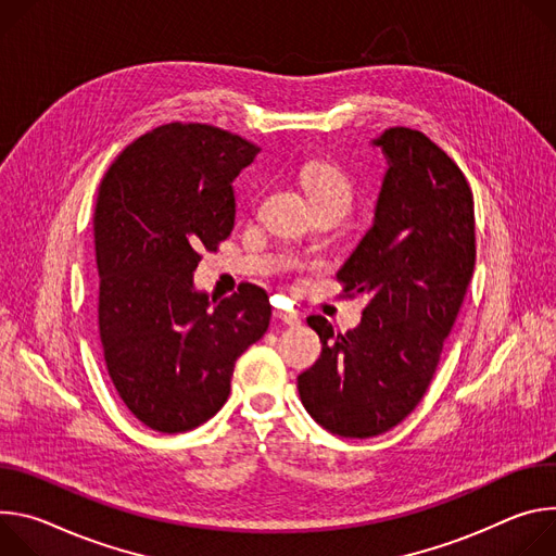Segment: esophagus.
<instances>
[{"label": "esophagus", "instance_id": "obj_1", "mask_svg": "<svg viewBox=\"0 0 556 556\" xmlns=\"http://www.w3.org/2000/svg\"><path fill=\"white\" fill-rule=\"evenodd\" d=\"M274 318H276V320H280V323H285V325H289V327L300 325V318H298V314H293V312L276 309V312H274Z\"/></svg>", "mask_w": 556, "mask_h": 556}]
</instances>
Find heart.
Listing matches in <instances>:
<instances>
[{
    "instance_id": "obj_1",
    "label": "heart",
    "mask_w": 556,
    "mask_h": 556,
    "mask_svg": "<svg viewBox=\"0 0 556 556\" xmlns=\"http://www.w3.org/2000/svg\"><path fill=\"white\" fill-rule=\"evenodd\" d=\"M300 178H302V185L306 188V192H309L314 203L333 201V199L349 201V194H351L349 178L333 163L309 161L302 167Z\"/></svg>"
}]
</instances>
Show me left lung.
<instances>
[{
    "mask_svg": "<svg viewBox=\"0 0 556 556\" xmlns=\"http://www.w3.org/2000/svg\"><path fill=\"white\" fill-rule=\"evenodd\" d=\"M374 146L389 163L374 225L338 271L346 295H366L362 323L336 333L306 318L323 353L298 376L306 413L355 440L387 433L419 404L475 269L472 192L457 163L410 128Z\"/></svg>",
    "mask_w": 556,
    "mask_h": 556,
    "instance_id": "1",
    "label": "left lung"
}]
</instances>
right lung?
I'll return each mask as SVG.
<instances>
[{
    "instance_id": "add662e5",
    "label": "right lung",
    "mask_w": 556,
    "mask_h": 556,
    "mask_svg": "<svg viewBox=\"0 0 556 556\" xmlns=\"http://www.w3.org/2000/svg\"><path fill=\"white\" fill-rule=\"evenodd\" d=\"M258 148L205 123H167L123 150L94 205L99 338L110 380L159 433H185L227 402L233 364L271 318L263 287L210 298L201 252L233 229L231 182Z\"/></svg>"
}]
</instances>
